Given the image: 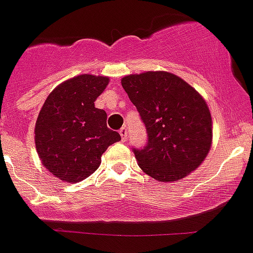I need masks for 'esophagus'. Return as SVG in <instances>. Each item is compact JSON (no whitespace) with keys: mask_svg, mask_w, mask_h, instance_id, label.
Masks as SVG:
<instances>
[{"mask_svg":"<svg viewBox=\"0 0 253 253\" xmlns=\"http://www.w3.org/2000/svg\"><path fill=\"white\" fill-rule=\"evenodd\" d=\"M119 134H120V136H122L123 140H124V141L126 140V134H128V130H126V128H125V126H123V128L120 129Z\"/></svg>","mask_w":253,"mask_h":253,"instance_id":"obj_1","label":"esophagus"}]
</instances>
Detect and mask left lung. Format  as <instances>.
<instances>
[{"label":"left lung","instance_id":"1","mask_svg":"<svg viewBox=\"0 0 253 253\" xmlns=\"http://www.w3.org/2000/svg\"><path fill=\"white\" fill-rule=\"evenodd\" d=\"M148 131V144L134 149L145 174L163 182L179 181L200 167L212 144V119L203 95L164 71L122 79Z\"/></svg>","mask_w":253,"mask_h":253}]
</instances>
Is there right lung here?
Returning <instances> with one entry per match:
<instances>
[{"label": "right lung", "mask_w": 253, "mask_h": 253, "mask_svg": "<svg viewBox=\"0 0 253 253\" xmlns=\"http://www.w3.org/2000/svg\"><path fill=\"white\" fill-rule=\"evenodd\" d=\"M109 78L81 74L53 89L35 128V143L42 165L53 176L72 184L99 168L108 146L120 140L107 126V113L94 107Z\"/></svg>", "instance_id": "obj_1"}]
</instances>
